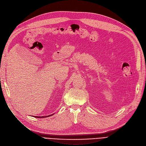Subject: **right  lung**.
<instances>
[{"instance_id": "add662e5", "label": "right lung", "mask_w": 146, "mask_h": 146, "mask_svg": "<svg viewBox=\"0 0 146 146\" xmlns=\"http://www.w3.org/2000/svg\"><path fill=\"white\" fill-rule=\"evenodd\" d=\"M54 114V113H53ZM51 115H52H52H47V116H45V117H35V118H46V117H50V116H51Z\"/></svg>"}]
</instances>
